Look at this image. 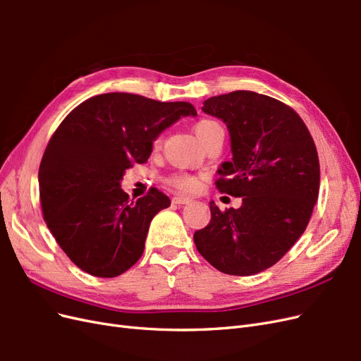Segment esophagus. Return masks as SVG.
Here are the masks:
<instances>
[{"instance_id": "esophagus-1", "label": "esophagus", "mask_w": 361, "mask_h": 361, "mask_svg": "<svg viewBox=\"0 0 361 361\" xmlns=\"http://www.w3.org/2000/svg\"><path fill=\"white\" fill-rule=\"evenodd\" d=\"M171 202H173L174 204H179V206H182V204H190V203H192V199H190V197H183V195H178V197H173V199H171Z\"/></svg>"}]
</instances>
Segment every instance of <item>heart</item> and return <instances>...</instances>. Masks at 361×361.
Instances as JSON below:
<instances>
[{
	"instance_id": "heart-1",
	"label": "heart",
	"mask_w": 361,
	"mask_h": 361,
	"mask_svg": "<svg viewBox=\"0 0 361 361\" xmlns=\"http://www.w3.org/2000/svg\"><path fill=\"white\" fill-rule=\"evenodd\" d=\"M220 130H223V128L220 126V123L215 122L212 118H202L194 125V134L197 135L202 145H204L207 140H209L214 134L220 133ZM169 182L171 187L178 188L180 191H195L200 185L197 178L188 176V174H176V176H171Z\"/></svg>"
}]
</instances>
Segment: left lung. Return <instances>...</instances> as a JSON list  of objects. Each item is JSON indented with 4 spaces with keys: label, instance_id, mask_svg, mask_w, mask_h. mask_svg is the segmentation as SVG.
Here are the masks:
<instances>
[{
    "label": "left lung",
    "instance_id": "left-lung-1",
    "mask_svg": "<svg viewBox=\"0 0 361 361\" xmlns=\"http://www.w3.org/2000/svg\"><path fill=\"white\" fill-rule=\"evenodd\" d=\"M202 111L227 126L232 161L218 167L216 187L243 204L221 212L209 202L211 221L194 243L218 271L253 276L277 264L307 227L319 192L318 152L301 117L269 96L238 90L209 97Z\"/></svg>",
    "mask_w": 361,
    "mask_h": 361
}]
</instances>
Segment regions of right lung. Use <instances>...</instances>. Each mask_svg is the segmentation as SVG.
<instances>
[{
  "instance_id": "right-lung-1",
  "label": "right lung",
  "mask_w": 361,
  "mask_h": 361,
  "mask_svg": "<svg viewBox=\"0 0 361 361\" xmlns=\"http://www.w3.org/2000/svg\"><path fill=\"white\" fill-rule=\"evenodd\" d=\"M188 102H158L130 93L90 97L63 120L39 169L43 218L73 264L96 277L123 274L145 251L149 226L170 199L158 190L130 202L125 171L143 164L154 141Z\"/></svg>"
}]
</instances>
